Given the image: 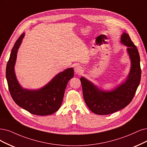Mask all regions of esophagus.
Segmentation results:
<instances>
[{"mask_svg":"<svg viewBox=\"0 0 147 147\" xmlns=\"http://www.w3.org/2000/svg\"><path fill=\"white\" fill-rule=\"evenodd\" d=\"M74 71H75L76 73L80 74L83 71V68L82 67L79 66V65H76V66L74 67Z\"/></svg>","mask_w":147,"mask_h":147,"instance_id":"obj_1","label":"esophagus"}]
</instances>
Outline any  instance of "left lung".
Here are the masks:
<instances>
[{
  "label": "left lung",
  "instance_id": "left-lung-1",
  "mask_svg": "<svg viewBox=\"0 0 147 147\" xmlns=\"http://www.w3.org/2000/svg\"><path fill=\"white\" fill-rule=\"evenodd\" d=\"M121 42L128 47L127 51L131 61V70L125 82L111 91L104 92L84 78H80L86 104L97 115H109L127 107L133 99L140 84L141 68L137 47L125 32L121 36Z\"/></svg>",
  "mask_w": 147,
  "mask_h": 147
}]
</instances>
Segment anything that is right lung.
<instances>
[{"mask_svg": "<svg viewBox=\"0 0 147 147\" xmlns=\"http://www.w3.org/2000/svg\"><path fill=\"white\" fill-rule=\"evenodd\" d=\"M24 34L16 42L7 65L6 77L10 94L16 104L31 114L38 116L52 115L61 106L65 88L69 79L73 77L74 70L70 68L60 73L39 90L23 89L16 79L14 67Z\"/></svg>", "mask_w": 147, "mask_h": 147, "instance_id": "1", "label": "right lung"}]
</instances>
